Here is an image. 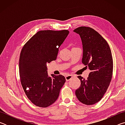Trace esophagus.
I'll use <instances>...</instances> for the list:
<instances>
[{
    "instance_id": "1",
    "label": "esophagus",
    "mask_w": 125,
    "mask_h": 125,
    "mask_svg": "<svg viewBox=\"0 0 125 125\" xmlns=\"http://www.w3.org/2000/svg\"><path fill=\"white\" fill-rule=\"evenodd\" d=\"M72 76L71 75H67L65 76V79H66V81L68 82L69 81V80H70L72 78Z\"/></svg>"
}]
</instances>
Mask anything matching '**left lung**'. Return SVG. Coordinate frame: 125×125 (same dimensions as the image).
<instances>
[{
  "mask_svg": "<svg viewBox=\"0 0 125 125\" xmlns=\"http://www.w3.org/2000/svg\"><path fill=\"white\" fill-rule=\"evenodd\" d=\"M81 38L83 48L82 63L90 72L87 79L78 76L81 82L75 95L80 102L91 105L99 102L106 92L113 77V60L106 41L89 27L74 30Z\"/></svg>",
  "mask_w": 125,
  "mask_h": 125,
  "instance_id": "obj_1",
  "label": "left lung"
}]
</instances>
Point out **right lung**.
Masks as SVG:
<instances>
[{
  "instance_id": "1",
  "label": "right lung",
  "mask_w": 125,
  "mask_h": 125,
  "mask_svg": "<svg viewBox=\"0 0 125 125\" xmlns=\"http://www.w3.org/2000/svg\"><path fill=\"white\" fill-rule=\"evenodd\" d=\"M69 32L67 30L38 31L22 48L20 82L27 98L37 106L47 107L53 104L65 83L62 75H48L46 63L56 60L58 48Z\"/></svg>"
}]
</instances>
